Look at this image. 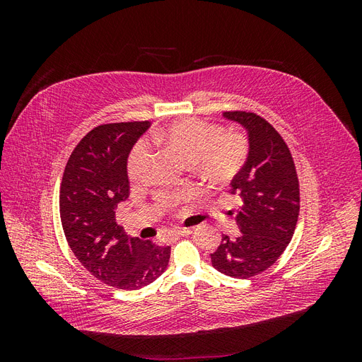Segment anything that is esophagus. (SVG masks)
<instances>
[{
	"label": "esophagus",
	"instance_id": "esophagus-1",
	"mask_svg": "<svg viewBox=\"0 0 362 362\" xmlns=\"http://www.w3.org/2000/svg\"><path fill=\"white\" fill-rule=\"evenodd\" d=\"M189 234H192V229H187V228H182V229H177V231H173L172 233V237H185V235H189Z\"/></svg>",
	"mask_w": 362,
	"mask_h": 362
}]
</instances>
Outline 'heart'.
Here are the masks:
<instances>
[{"mask_svg": "<svg viewBox=\"0 0 362 362\" xmlns=\"http://www.w3.org/2000/svg\"><path fill=\"white\" fill-rule=\"evenodd\" d=\"M152 141L169 148L211 181L233 178L242 169L249 151L243 134H222L221 127L194 117L181 119L166 128L154 131ZM148 160L149 146L145 141H140L128 157L127 173L131 181L141 178Z\"/></svg>", "mask_w": 362, "mask_h": 362, "instance_id": "b5f03b06", "label": "heart"}]
</instances>
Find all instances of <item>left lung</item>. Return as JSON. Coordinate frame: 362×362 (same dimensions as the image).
<instances>
[{
  "label": "left lung",
  "mask_w": 362,
  "mask_h": 362,
  "mask_svg": "<svg viewBox=\"0 0 362 362\" xmlns=\"http://www.w3.org/2000/svg\"><path fill=\"white\" fill-rule=\"evenodd\" d=\"M247 136V157L231 181L243 205L235 221L240 235L222 237L211 264L226 276L247 279L281 257L299 216V181L286 141L267 120L246 112H225Z\"/></svg>",
  "instance_id": "8db88e82"
}]
</instances>
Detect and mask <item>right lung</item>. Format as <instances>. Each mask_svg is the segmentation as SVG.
Instances as JSON below:
<instances>
[{
    "label": "right lung",
    "mask_w": 362,
    "mask_h": 362,
    "mask_svg": "<svg viewBox=\"0 0 362 362\" xmlns=\"http://www.w3.org/2000/svg\"><path fill=\"white\" fill-rule=\"evenodd\" d=\"M151 122L93 128L64 168L60 217L74 255L95 278L120 290L149 286L168 269L169 246L129 237L116 223V208L127 201L129 152Z\"/></svg>",
    "instance_id": "obj_1"
}]
</instances>
